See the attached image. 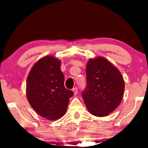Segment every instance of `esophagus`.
<instances>
[{"label":"esophagus","instance_id":"34e87169","mask_svg":"<svg viewBox=\"0 0 148 148\" xmlns=\"http://www.w3.org/2000/svg\"><path fill=\"white\" fill-rule=\"evenodd\" d=\"M77 90H78V89H77V87H74V88L72 89V91H73L74 95H76L77 94Z\"/></svg>","mask_w":148,"mask_h":148}]
</instances>
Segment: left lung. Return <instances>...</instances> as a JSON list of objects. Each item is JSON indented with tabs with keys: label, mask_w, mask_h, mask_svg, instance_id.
<instances>
[{
	"label": "left lung",
	"mask_w": 148,
	"mask_h": 148,
	"mask_svg": "<svg viewBox=\"0 0 148 148\" xmlns=\"http://www.w3.org/2000/svg\"><path fill=\"white\" fill-rule=\"evenodd\" d=\"M87 87L82 98L93 116L104 117L116 110L123 97L125 82L121 72L102 57L90 59L86 67Z\"/></svg>",
	"instance_id": "obj_1"
}]
</instances>
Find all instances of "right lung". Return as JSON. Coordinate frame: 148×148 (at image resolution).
<instances>
[{"label": "right lung", "mask_w": 148, "mask_h": 148, "mask_svg": "<svg viewBox=\"0 0 148 148\" xmlns=\"http://www.w3.org/2000/svg\"><path fill=\"white\" fill-rule=\"evenodd\" d=\"M61 61L51 56L38 60L29 72L27 79V97L37 114L48 120L63 116L73 92L66 89Z\"/></svg>", "instance_id": "right-lung-1"}]
</instances>
